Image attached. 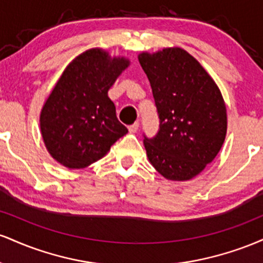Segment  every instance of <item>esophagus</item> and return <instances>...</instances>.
Listing matches in <instances>:
<instances>
[{"label":"esophagus","instance_id":"obj_1","mask_svg":"<svg viewBox=\"0 0 263 263\" xmlns=\"http://www.w3.org/2000/svg\"><path fill=\"white\" fill-rule=\"evenodd\" d=\"M138 127H140V123H138V122H135L134 125L128 126V131L131 132V134H136V132L138 131Z\"/></svg>","mask_w":263,"mask_h":263}]
</instances>
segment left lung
I'll return each instance as SVG.
<instances>
[{"label":"left lung","instance_id":"left-lung-1","mask_svg":"<svg viewBox=\"0 0 263 263\" xmlns=\"http://www.w3.org/2000/svg\"><path fill=\"white\" fill-rule=\"evenodd\" d=\"M138 60L148 78L159 131L144 136L151 164L170 180H189L213 162L225 141L226 106L213 78L182 48H164Z\"/></svg>","mask_w":263,"mask_h":263}]
</instances>
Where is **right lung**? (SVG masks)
<instances>
[{
    "mask_svg": "<svg viewBox=\"0 0 263 263\" xmlns=\"http://www.w3.org/2000/svg\"><path fill=\"white\" fill-rule=\"evenodd\" d=\"M128 65V59L93 48L66 66L39 119L45 147L57 162L70 170L85 168L127 134L107 91Z\"/></svg>",
    "mask_w": 263,
    "mask_h": 263,
    "instance_id": "right-lung-1",
    "label": "right lung"
}]
</instances>
